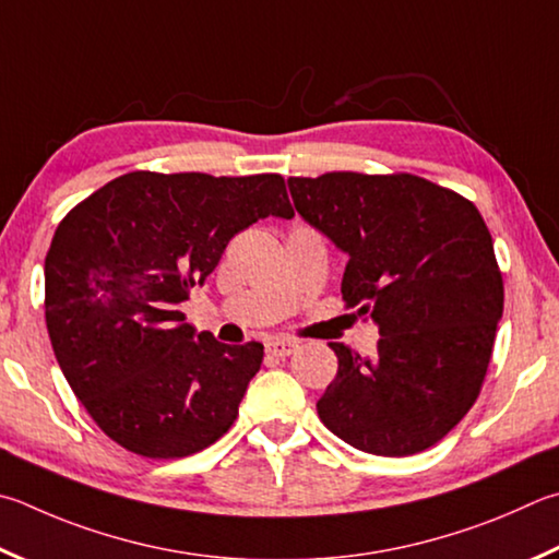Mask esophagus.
<instances>
[{
    "mask_svg": "<svg viewBox=\"0 0 559 559\" xmlns=\"http://www.w3.org/2000/svg\"><path fill=\"white\" fill-rule=\"evenodd\" d=\"M296 349H298V342H293V340H271V342H266L269 357L286 359V357H290V354L296 352Z\"/></svg>",
    "mask_w": 559,
    "mask_h": 559,
    "instance_id": "34e87169",
    "label": "esophagus"
}]
</instances>
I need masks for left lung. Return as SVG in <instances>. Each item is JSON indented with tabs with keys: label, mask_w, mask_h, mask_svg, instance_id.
I'll return each instance as SVG.
<instances>
[{
	"label": "left lung",
	"mask_w": 559,
	"mask_h": 559,
	"mask_svg": "<svg viewBox=\"0 0 559 559\" xmlns=\"http://www.w3.org/2000/svg\"><path fill=\"white\" fill-rule=\"evenodd\" d=\"M298 215L347 253L342 298L379 324L371 359L332 342L320 420L352 448L408 456L440 442L481 391L503 278L474 202L411 176L288 178Z\"/></svg>",
	"instance_id": "8db88e82"
}]
</instances>
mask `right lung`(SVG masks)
<instances>
[{"label": "right lung", "mask_w": 559, "mask_h": 559, "mask_svg": "<svg viewBox=\"0 0 559 559\" xmlns=\"http://www.w3.org/2000/svg\"><path fill=\"white\" fill-rule=\"evenodd\" d=\"M293 217L278 174L134 170L60 222L46 253V328L70 389L121 448L178 460L237 420L263 344H222L178 310L229 239Z\"/></svg>", "instance_id": "1"}]
</instances>
